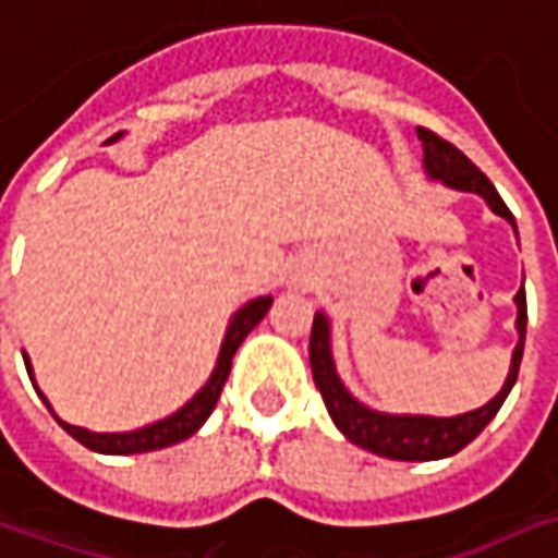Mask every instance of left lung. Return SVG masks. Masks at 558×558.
Here are the masks:
<instances>
[{
  "mask_svg": "<svg viewBox=\"0 0 558 558\" xmlns=\"http://www.w3.org/2000/svg\"><path fill=\"white\" fill-rule=\"evenodd\" d=\"M418 140L424 149V174L430 181H440L449 190L459 193H477L490 211H497L499 218H506L515 228L512 211L499 199L497 186L487 181L484 171H477L472 158L459 153L452 143L440 140L437 134L418 128ZM519 233V231H515ZM515 330H519V343L512 350L509 362V375L502 380L499 393L490 402H484L481 409L462 412V415H393V412H377L372 405L359 402L350 393V387L337 375V362H333V343H330V318L325 312H315L312 322V340H308V362H312V377L315 387L325 397L327 412L337 424V430L355 444V447L368 449L384 459H400V462H434V459H447L456 456L462 447H469L474 437L494 422L499 405L506 402L509 390L515 387L519 377L521 352H524V330H527V300H524V280L521 290L515 293Z\"/></svg>",
  "mask_w": 558,
  "mask_h": 558,
  "instance_id": "left-lung-1",
  "label": "left lung"
}]
</instances>
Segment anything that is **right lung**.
<instances>
[{"label": "right lung", "instance_id": "add662e5", "mask_svg": "<svg viewBox=\"0 0 558 558\" xmlns=\"http://www.w3.org/2000/svg\"><path fill=\"white\" fill-rule=\"evenodd\" d=\"M121 136H124V131L109 136L106 143H118ZM271 303H275L271 296H255V300L243 303L233 312L231 322H228V330H225V340H221V350H218V362H215V368H211V375H208L206 384H203L190 400L183 402L178 412H171V415H165V418H158V422L143 424V427H136V430L96 434V430H86V427H77V424L61 422L59 415L52 412L49 400L39 393L37 387L39 400L46 402V409L56 415V422H59L77 444H84V447L93 449V452H106V456H134V452H153V449L174 447V444H181L186 437H193V434L206 424V418L211 415V409L218 405V397H221L225 380L231 375L233 352L240 350V343L246 340V333L268 315ZM24 365H27V375L34 380V368H31V359H27V355H24Z\"/></svg>", "mask_w": 558, "mask_h": 558}]
</instances>
